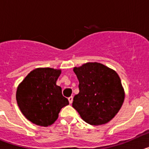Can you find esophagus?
<instances>
[{
  "mask_svg": "<svg viewBox=\"0 0 149 149\" xmlns=\"http://www.w3.org/2000/svg\"><path fill=\"white\" fill-rule=\"evenodd\" d=\"M68 99V101H69V103L72 104V101H73V97H72V96H70V97H69Z\"/></svg>",
  "mask_w": 149,
  "mask_h": 149,
  "instance_id": "34e87169",
  "label": "esophagus"
}]
</instances>
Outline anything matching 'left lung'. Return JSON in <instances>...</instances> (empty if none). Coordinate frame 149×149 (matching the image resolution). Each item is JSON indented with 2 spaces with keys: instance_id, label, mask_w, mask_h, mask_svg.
I'll use <instances>...</instances> for the list:
<instances>
[{
  "instance_id": "1",
  "label": "left lung",
  "mask_w": 149,
  "mask_h": 149,
  "mask_svg": "<svg viewBox=\"0 0 149 149\" xmlns=\"http://www.w3.org/2000/svg\"><path fill=\"white\" fill-rule=\"evenodd\" d=\"M79 81V93L72 107L84 121L92 125L110 122L120 110L125 92L118 74L98 63L74 67Z\"/></svg>"
}]
</instances>
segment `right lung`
Here are the masks:
<instances>
[{
    "mask_svg": "<svg viewBox=\"0 0 149 149\" xmlns=\"http://www.w3.org/2000/svg\"><path fill=\"white\" fill-rule=\"evenodd\" d=\"M61 71L51 68H36L19 84L16 101L23 115L33 124L47 127L58 118L68 101L56 84Z\"/></svg>",
    "mask_w": 149,
    "mask_h": 149,
    "instance_id": "1",
    "label": "right lung"
}]
</instances>
